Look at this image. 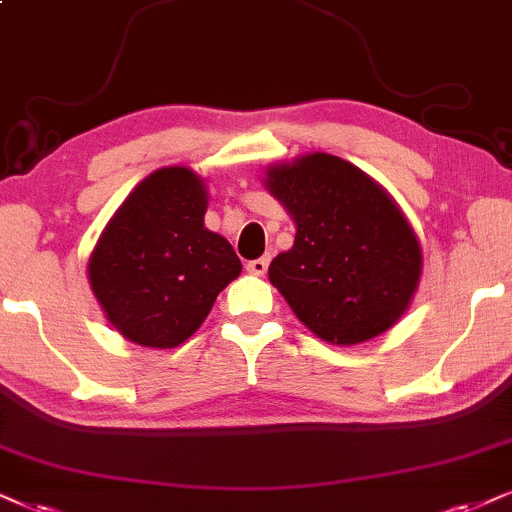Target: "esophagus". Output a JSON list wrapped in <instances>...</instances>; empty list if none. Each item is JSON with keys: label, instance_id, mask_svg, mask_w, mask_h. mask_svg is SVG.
Returning a JSON list of instances; mask_svg holds the SVG:
<instances>
[{"label": "esophagus", "instance_id": "esophagus-1", "mask_svg": "<svg viewBox=\"0 0 512 512\" xmlns=\"http://www.w3.org/2000/svg\"><path fill=\"white\" fill-rule=\"evenodd\" d=\"M267 267H269L267 257H257V260H250L248 264H245V269H248L250 274H257V276H262L264 271H267Z\"/></svg>", "mask_w": 512, "mask_h": 512}]
</instances>
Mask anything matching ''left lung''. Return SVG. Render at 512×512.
I'll return each mask as SVG.
<instances>
[{
    "mask_svg": "<svg viewBox=\"0 0 512 512\" xmlns=\"http://www.w3.org/2000/svg\"><path fill=\"white\" fill-rule=\"evenodd\" d=\"M267 186L295 219L293 248L269 264L304 326L333 345L385 333L418 288L423 255L394 200L359 167L312 153L267 172Z\"/></svg>",
    "mask_w": 512,
    "mask_h": 512,
    "instance_id": "left-lung-1",
    "label": "left lung"
}]
</instances>
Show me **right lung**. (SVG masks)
<instances>
[{"mask_svg":"<svg viewBox=\"0 0 512 512\" xmlns=\"http://www.w3.org/2000/svg\"><path fill=\"white\" fill-rule=\"evenodd\" d=\"M208 191L186 167H163L129 193L89 257V283L127 340L170 349L189 340L241 274L226 238L205 229Z\"/></svg>","mask_w":512,"mask_h":512,"instance_id":"1","label":"right lung"}]
</instances>
